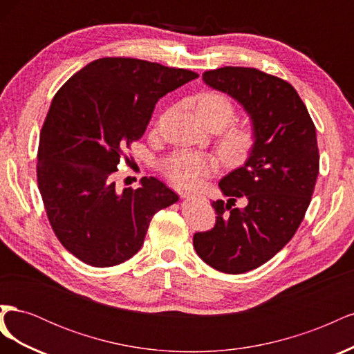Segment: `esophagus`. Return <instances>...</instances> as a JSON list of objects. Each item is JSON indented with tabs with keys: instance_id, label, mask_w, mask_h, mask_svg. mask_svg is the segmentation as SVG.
<instances>
[{
	"instance_id": "obj_1",
	"label": "esophagus",
	"mask_w": 354,
	"mask_h": 354,
	"mask_svg": "<svg viewBox=\"0 0 354 354\" xmlns=\"http://www.w3.org/2000/svg\"><path fill=\"white\" fill-rule=\"evenodd\" d=\"M181 198L187 199V201H194V199H198V198H201V196H199V195H195V194H181Z\"/></svg>"
}]
</instances>
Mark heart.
<instances>
[{
  "instance_id": "heart-1",
  "label": "heart",
  "mask_w": 354,
  "mask_h": 354,
  "mask_svg": "<svg viewBox=\"0 0 354 354\" xmlns=\"http://www.w3.org/2000/svg\"><path fill=\"white\" fill-rule=\"evenodd\" d=\"M195 112L209 128H221L236 118V106L226 94L201 93L195 99ZM218 151L229 165L239 167L248 160L259 145V133L251 124H233L218 133ZM220 160L212 153L178 151L162 162V173L178 187L198 189L216 174Z\"/></svg>"
}]
</instances>
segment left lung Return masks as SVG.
<instances>
[{
  "instance_id": "obj_1",
  "label": "left lung",
  "mask_w": 354,
  "mask_h": 354,
  "mask_svg": "<svg viewBox=\"0 0 354 354\" xmlns=\"http://www.w3.org/2000/svg\"><path fill=\"white\" fill-rule=\"evenodd\" d=\"M250 113L259 145L245 165L218 183L230 199L216 201V224L194 246L212 269L239 274L257 269L292 239L319 174L316 128L291 84L255 68L224 66L202 75ZM238 197L249 205L233 209Z\"/></svg>"
}]
</instances>
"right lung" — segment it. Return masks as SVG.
Returning <instances> with one entry per match:
<instances>
[{
  "instance_id": "right-lung-1",
  "label": "right lung",
  "mask_w": 354,
  "mask_h": 354,
  "mask_svg": "<svg viewBox=\"0 0 354 354\" xmlns=\"http://www.w3.org/2000/svg\"><path fill=\"white\" fill-rule=\"evenodd\" d=\"M198 78L133 57L82 68L53 99L39 134L37 181L51 229L77 259L112 267L131 259L155 214L178 196L155 177L118 192L115 177L160 97Z\"/></svg>"
}]
</instances>
